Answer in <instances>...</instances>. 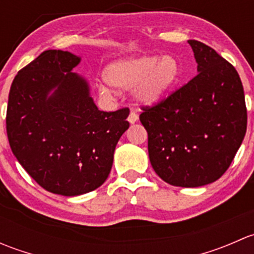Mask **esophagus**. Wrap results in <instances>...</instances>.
Listing matches in <instances>:
<instances>
[{"label": "esophagus", "instance_id": "obj_1", "mask_svg": "<svg viewBox=\"0 0 254 254\" xmlns=\"http://www.w3.org/2000/svg\"><path fill=\"white\" fill-rule=\"evenodd\" d=\"M137 119H139V117H137L136 113H135V112H130L129 118H127V120H129L130 124H135V123L137 122Z\"/></svg>", "mask_w": 254, "mask_h": 254}]
</instances>
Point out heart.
I'll return each mask as SVG.
<instances>
[{
    "mask_svg": "<svg viewBox=\"0 0 254 254\" xmlns=\"http://www.w3.org/2000/svg\"><path fill=\"white\" fill-rule=\"evenodd\" d=\"M182 73V66L175 56L139 55L109 64L104 70V79L115 88H131V96L137 103L152 106L175 88ZM98 89L103 96L112 93L106 83H99Z\"/></svg>",
    "mask_w": 254,
    "mask_h": 254,
    "instance_id": "b5f03b06",
    "label": "heart"
}]
</instances>
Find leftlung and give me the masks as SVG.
<instances>
[{
    "mask_svg": "<svg viewBox=\"0 0 254 254\" xmlns=\"http://www.w3.org/2000/svg\"><path fill=\"white\" fill-rule=\"evenodd\" d=\"M198 75L140 122L148 157L166 183L196 188L217 181L231 165L247 129L243 86L236 68L212 48L188 40Z\"/></svg>",
    "mask_w": 254,
    "mask_h": 254,
    "instance_id": "1",
    "label": "left lung"
}]
</instances>
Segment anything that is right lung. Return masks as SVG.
Wrapping results in <instances>:
<instances>
[{"mask_svg": "<svg viewBox=\"0 0 254 254\" xmlns=\"http://www.w3.org/2000/svg\"><path fill=\"white\" fill-rule=\"evenodd\" d=\"M81 58L45 50L12 82L7 136L12 152L54 194L89 193L111 173L114 150L129 127L127 109L101 112L87 79L72 72Z\"/></svg>", "mask_w": 254, "mask_h": 254, "instance_id": "obj_1", "label": "right lung"}]
</instances>
